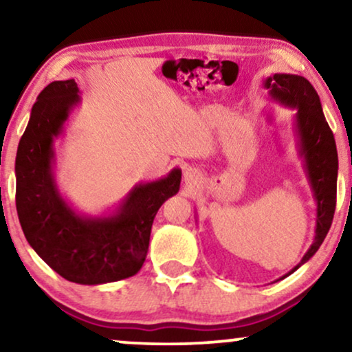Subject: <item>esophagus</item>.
Instances as JSON below:
<instances>
[{
    "label": "esophagus",
    "instance_id": "esophagus-1",
    "mask_svg": "<svg viewBox=\"0 0 352 352\" xmlns=\"http://www.w3.org/2000/svg\"><path fill=\"white\" fill-rule=\"evenodd\" d=\"M194 177H195V175H194V173H192L190 170H187V171L184 173V179H186L187 182H189V181H194Z\"/></svg>",
    "mask_w": 352,
    "mask_h": 352
}]
</instances>
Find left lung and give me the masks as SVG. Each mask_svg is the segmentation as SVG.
Returning <instances> with one entry per match:
<instances>
[{
	"label": "left lung",
	"instance_id": "left-lung-1",
	"mask_svg": "<svg viewBox=\"0 0 352 352\" xmlns=\"http://www.w3.org/2000/svg\"><path fill=\"white\" fill-rule=\"evenodd\" d=\"M269 94L278 104L296 109V133L300 141V155L305 158L307 179L317 201L316 237L305 256L287 276L314 256L329 234L336 206V176L338 153L333 133L322 112L319 94L305 76L276 74L264 81ZM283 276L282 278H285Z\"/></svg>",
	"mask_w": 352,
	"mask_h": 352
}]
</instances>
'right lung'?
I'll return each mask as SVG.
<instances>
[{
	"label": "right lung",
	"mask_w": 352,
	"mask_h": 352,
	"mask_svg": "<svg viewBox=\"0 0 352 352\" xmlns=\"http://www.w3.org/2000/svg\"><path fill=\"white\" fill-rule=\"evenodd\" d=\"M78 102L75 80L52 81L38 96L17 147L16 206L27 242L47 266L70 282L99 285L142 267L152 223L179 190L181 170L136 186L109 218L76 214L56 186L52 142Z\"/></svg>",
	"instance_id": "right-lung-1"
}]
</instances>
